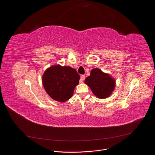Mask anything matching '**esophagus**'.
Returning a JSON list of instances; mask_svg holds the SVG:
<instances>
[{"mask_svg":"<svg viewBox=\"0 0 155 155\" xmlns=\"http://www.w3.org/2000/svg\"><path fill=\"white\" fill-rule=\"evenodd\" d=\"M85 79V75H81V77H80V83H83V80Z\"/></svg>","mask_w":155,"mask_h":155,"instance_id":"obj_1","label":"esophagus"}]
</instances>
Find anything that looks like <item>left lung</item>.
I'll return each instance as SVG.
<instances>
[{"instance_id":"left-lung-1","label":"left lung","mask_w":155,"mask_h":155,"mask_svg":"<svg viewBox=\"0 0 155 155\" xmlns=\"http://www.w3.org/2000/svg\"><path fill=\"white\" fill-rule=\"evenodd\" d=\"M85 83L90 86L93 94L100 99L108 97L115 86V80L99 69H94L91 71V75L85 80Z\"/></svg>"}]
</instances>
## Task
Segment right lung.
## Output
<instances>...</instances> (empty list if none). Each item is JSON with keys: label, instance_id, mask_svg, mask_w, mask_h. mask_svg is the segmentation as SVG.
Instances as JSON below:
<instances>
[{"label": "right lung", "instance_id": "right-lung-1", "mask_svg": "<svg viewBox=\"0 0 155 155\" xmlns=\"http://www.w3.org/2000/svg\"><path fill=\"white\" fill-rule=\"evenodd\" d=\"M79 80L80 75L76 70L59 65L48 69L42 77L43 84L48 94L59 102H65L71 98Z\"/></svg>", "mask_w": 155, "mask_h": 155}]
</instances>
